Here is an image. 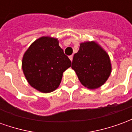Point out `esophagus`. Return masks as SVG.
Returning a JSON list of instances; mask_svg holds the SVG:
<instances>
[{
    "label": "esophagus",
    "instance_id": "1",
    "mask_svg": "<svg viewBox=\"0 0 132 132\" xmlns=\"http://www.w3.org/2000/svg\"><path fill=\"white\" fill-rule=\"evenodd\" d=\"M69 59H70V60L72 61H73V56H72V55L71 56H69Z\"/></svg>",
    "mask_w": 132,
    "mask_h": 132
}]
</instances>
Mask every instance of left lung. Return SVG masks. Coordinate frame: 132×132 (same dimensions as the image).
<instances>
[{"mask_svg":"<svg viewBox=\"0 0 132 132\" xmlns=\"http://www.w3.org/2000/svg\"><path fill=\"white\" fill-rule=\"evenodd\" d=\"M71 68L84 87L95 90L108 80L112 72V63L109 54L97 42L86 41L80 43Z\"/></svg>","mask_w":132,"mask_h":132,"instance_id":"8db88e82","label":"left lung"}]
</instances>
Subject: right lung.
<instances>
[{
	"instance_id": "right-lung-1",
	"label": "right lung",
	"mask_w": 132,
	"mask_h": 132,
	"mask_svg": "<svg viewBox=\"0 0 132 132\" xmlns=\"http://www.w3.org/2000/svg\"><path fill=\"white\" fill-rule=\"evenodd\" d=\"M57 38L43 36L30 44L22 59L26 80L33 88L48 93L59 88L63 73L71 61L59 46Z\"/></svg>"
}]
</instances>
